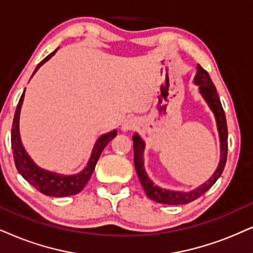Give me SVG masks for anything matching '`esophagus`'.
Listing matches in <instances>:
<instances>
[{
    "label": "esophagus",
    "instance_id": "esophagus-1",
    "mask_svg": "<svg viewBox=\"0 0 253 253\" xmlns=\"http://www.w3.org/2000/svg\"><path fill=\"white\" fill-rule=\"evenodd\" d=\"M136 126H137L136 119H134V118H128V119L125 120L123 125H121V129H123L124 132H127V130L135 128Z\"/></svg>",
    "mask_w": 253,
    "mask_h": 253
}]
</instances>
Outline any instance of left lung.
<instances>
[{"label":"left lung","instance_id":"8db88e82","mask_svg":"<svg viewBox=\"0 0 253 253\" xmlns=\"http://www.w3.org/2000/svg\"><path fill=\"white\" fill-rule=\"evenodd\" d=\"M194 83L198 85L200 88V93L202 94L204 100L207 101L209 107L211 108L215 116L217 129L219 134V141H220V160L218 167L216 171L213 172L211 177L208 180L206 183H203L196 189L183 193V191H174V190H166L162 188L158 187L149 180L148 175L146 174L145 168H143V150H145V142L137 134H134L133 136V149H134V166H135V170L139 177L140 182L143 190L146 191V195L150 200L155 201V202L162 204H172V206H177V204H187L189 202L196 200L200 196L209 190L210 188L215 184V182L218 180V177L222 175L224 170L226 164V156H228V126H226V119L224 110H223L222 104H220L219 97L217 94V89L213 85V83L210 78L209 73L204 70L201 65H197V73L194 78Z\"/></svg>","mask_w":253,"mask_h":253}]
</instances>
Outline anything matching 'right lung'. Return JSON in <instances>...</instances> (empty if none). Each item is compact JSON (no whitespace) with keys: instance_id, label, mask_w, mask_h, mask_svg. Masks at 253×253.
Listing matches in <instances>:
<instances>
[{"instance_id":"obj_1","label":"right lung","mask_w":253,"mask_h":253,"mask_svg":"<svg viewBox=\"0 0 253 253\" xmlns=\"http://www.w3.org/2000/svg\"><path fill=\"white\" fill-rule=\"evenodd\" d=\"M57 49L42 60V62L36 66V69H35L33 76L36 73L37 70L40 69L44 63L47 62V60L55 55ZM24 92L25 91H23V93H22L20 101H18L17 104V107H16L11 128V149L12 155H14L16 168H17L18 172H20L22 176L24 177L25 181H28L33 187L36 188L37 190H40L42 194L47 195V196L65 197L78 194L79 191L84 189L86 183L88 182L92 172L94 170L95 165H97L99 156L103 153L105 147L107 146V143L110 142L112 139H114V137L117 136V129L112 130V132L107 134H104V135L99 137L93 147V150H92L91 158L88 160L87 166H86L81 172H78V174L62 175L57 174V172L44 170V169L38 167L33 160L30 159V156L27 154V152H25L24 147L21 142L18 124H20V113L22 104H23Z\"/></svg>"}]
</instances>
